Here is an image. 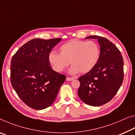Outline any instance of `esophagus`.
<instances>
[{"label":"esophagus","mask_w":135,"mask_h":135,"mask_svg":"<svg viewBox=\"0 0 135 135\" xmlns=\"http://www.w3.org/2000/svg\"><path fill=\"white\" fill-rule=\"evenodd\" d=\"M74 78H69V77H67V78H66V80L67 81H72V80H74Z\"/></svg>","instance_id":"esophagus-1"}]
</instances>
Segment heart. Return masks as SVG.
<instances>
[{
    "label": "heart",
    "instance_id": "heart-1",
    "mask_svg": "<svg viewBox=\"0 0 135 135\" xmlns=\"http://www.w3.org/2000/svg\"><path fill=\"white\" fill-rule=\"evenodd\" d=\"M59 50L60 53L52 51L49 55V62L56 72L62 71L70 61L72 65L69 70L70 73H86L96 65L100 56L99 47L91 41L70 40L62 45Z\"/></svg>",
    "mask_w": 135,
    "mask_h": 135
}]
</instances>
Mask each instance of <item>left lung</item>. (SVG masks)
Wrapping results in <instances>:
<instances>
[{
	"label": "left lung",
	"mask_w": 135,
	"mask_h": 135,
	"mask_svg": "<svg viewBox=\"0 0 135 135\" xmlns=\"http://www.w3.org/2000/svg\"><path fill=\"white\" fill-rule=\"evenodd\" d=\"M87 38L98 40L100 56L93 70L79 77L78 95L86 104L99 106L110 101L119 90L124 79V62L118 49L109 40L96 35Z\"/></svg>",
	"instance_id": "8db88e82"
}]
</instances>
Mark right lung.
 I'll return each instance as SVG.
<instances>
[{
  "label": "right lung",
  "instance_id": "add662e5",
  "mask_svg": "<svg viewBox=\"0 0 135 135\" xmlns=\"http://www.w3.org/2000/svg\"><path fill=\"white\" fill-rule=\"evenodd\" d=\"M61 38L29 41L17 51L11 65V82L30 108L42 110L52 105L66 76L53 70L49 55Z\"/></svg>",
  "mask_w": 135,
  "mask_h": 135
}]
</instances>
